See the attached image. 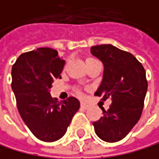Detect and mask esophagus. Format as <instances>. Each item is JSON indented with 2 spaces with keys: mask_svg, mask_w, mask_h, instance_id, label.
Masks as SVG:
<instances>
[{
  "mask_svg": "<svg viewBox=\"0 0 159 159\" xmlns=\"http://www.w3.org/2000/svg\"><path fill=\"white\" fill-rule=\"evenodd\" d=\"M80 108L84 109V110H86L88 108V105H87V104H85V103H84V102H81L80 103Z\"/></svg>",
  "mask_w": 159,
  "mask_h": 159,
  "instance_id": "obj_1",
  "label": "esophagus"
}]
</instances>
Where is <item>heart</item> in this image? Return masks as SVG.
I'll return each instance as SVG.
<instances>
[{
  "label": "heart",
  "mask_w": 159,
  "mask_h": 159,
  "mask_svg": "<svg viewBox=\"0 0 159 159\" xmlns=\"http://www.w3.org/2000/svg\"><path fill=\"white\" fill-rule=\"evenodd\" d=\"M93 60H95V59H93V58H88V59L86 60V64L89 63V62H91V61H93Z\"/></svg>",
  "instance_id": "heart-1"
}]
</instances>
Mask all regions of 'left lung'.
I'll return each mask as SVG.
<instances>
[{"mask_svg":"<svg viewBox=\"0 0 159 159\" xmlns=\"http://www.w3.org/2000/svg\"><path fill=\"white\" fill-rule=\"evenodd\" d=\"M91 53L104 65L103 80L95 95L106 101L111 98L108 111L93 122L95 133L103 141L122 140L141 117L148 89L143 65L130 52L111 44L91 46Z\"/></svg>","mask_w":159,"mask_h":159,"instance_id":"1","label":"left lung"}]
</instances>
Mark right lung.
I'll list each match as a JSON object with an SVG mask.
<instances>
[{"instance_id":"add662e5","label":"right lung","mask_w":159,"mask_h":159,"mask_svg":"<svg viewBox=\"0 0 159 159\" xmlns=\"http://www.w3.org/2000/svg\"><path fill=\"white\" fill-rule=\"evenodd\" d=\"M65 65L57 50L39 48L22 53L11 70V88L20 116L30 131L41 141L54 142L62 138L80 102L71 96L57 101L49 88L60 79Z\"/></svg>"}]
</instances>
